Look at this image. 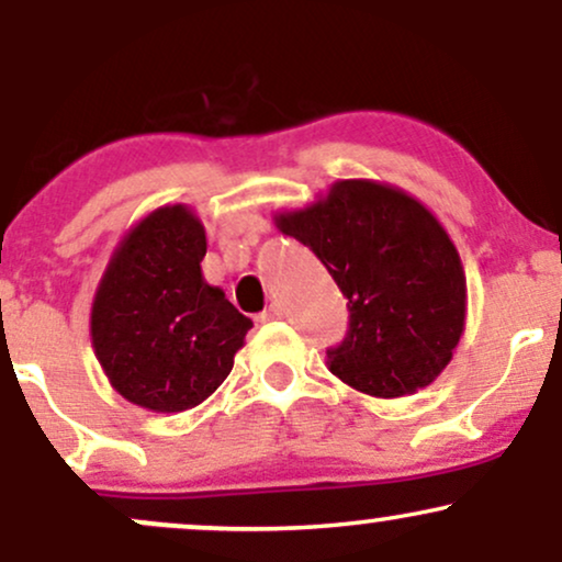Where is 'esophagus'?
<instances>
[{
	"instance_id": "obj_1",
	"label": "esophagus",
	"mask_w": 562,
	"mask_h": 562,
	"mask_svg": "<svg viewBox=\"0 0 562 562\" xmlns=\"http://www.w3.org/2000/svg\"><path fill=\"white\" fill-rule=\"evenodd\" d=\"M282 317V308L277 306V303H272L269 308H263V312L259 314V322H272V319H280Z\"/></svg>"
}]
</instances>
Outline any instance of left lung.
Returning a JSON list of instances; mask_svg holds the SVG:
<instances>
[{
  "label": "left lung",
  "instance_id": "obj_1",
  "mask_svg": "<svg viewBox=\"0 0 562 562\" xmlns=\"http://www.w3.org/2000/svg\"><path fill=\"white\" fill-rule=\"evenodd\" d=\"M348 299V333L327 367L351 389L396 398L425 389L465 330V272L447 229L391 184L335 182L327 198L274 216Z\"/></svg>",
  "mask_w": 562,
  "mask_h": 562
}]
</instances>
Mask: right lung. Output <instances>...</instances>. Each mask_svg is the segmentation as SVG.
I'll list each match as a JSON object with an SVG mask.
<instances>
[{
  "mask_svg": "<svg viewBox=\"0 0 562 562\" xmlns=\"http://www.w3.org/2000/svg\"><path fill=\"white\" fill-rule=\"evenodd\" d=\"M205 229L187 205H164L115 248L92 303V346L126 402L184 412L232 372L254 322L200 272Z\"/></svg>",
  "mask_w": 562,
  "mask_h": 562,
  "instance_id": "add662e5",
  "label": "right lung"
}]
</instances>
